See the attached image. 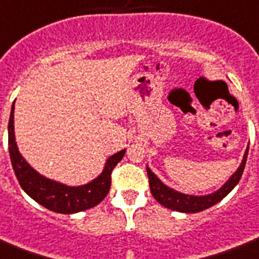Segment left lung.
<instances>
[{
  "instance_id": "1",
  "label": "left lung",
  "mask_w": 259,
  "mask_h": 259,
  "mask_svg": "<svg viewBox=\"0 0 259 259\" xmlns=\"http://www.w3.org/2000/svg\"><path fill=\"white\" fill-rule=\"evenodd\" d=\"M248 148L246 149V153L243 156L242 164L238 168V171L232 175V177L226 182V185L214 191L213 194L202 195V197H195V195H187L178 193V191L169 189L168 186H165L164 183L161 182L159 178L156 177L155 174L152 172L151 169L147 167L148 178H149V187H151L152 195L155 197V200L161 204L163 206L177 212L183 213H197L205 209L210 208L214 204H217L219 201H222L232 189H234L238 183H239L242 174L244 171V165H246V160H247Z\"/></svg>"
}]
</instances>
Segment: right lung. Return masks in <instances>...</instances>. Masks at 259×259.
<instances>
[{"mask_svg": "<svg viewBox=\"0 0 259 259\" xmlns=\"http://www.w3.org/2000/svg\"><path fill=\"white\" fill-rule=\"evenodd\" d=\"M13 111L15 103L12 106L11 118L8 125V145H9V155L11 161L15 169L16 178L19 181L20 186L27 194L35 200L37 204L47 208L49 210L57 213H77L94 208L99 202L104 200L107 195L110 186H111V172L122 157L125 155V149L112 155L106 163L103 172L100 174L96 179L88 185L78 187L65 186L62 183L54 182L47 178L37 174L27 161L20 155L17 145L15 141V126H13Z\"/></svg>", "mask_w": 259, "mask_h": 259, "instance_id": "add662e5", "label": "right lung"}]
</instances>
